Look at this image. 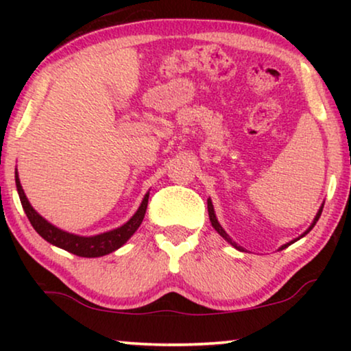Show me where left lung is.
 <instances>
[{
  "mask_svg": "<svg viewBox=\"0 0 351 351\" xmlns=\"http://www.w3.org/2000/svg\"><path fill=\"white\" fill-rule=\"evenodd\" d=\"M323 206H324V204H321V208L318 209V213H316V215H315V219H313V222H311V225H310V227H308V228H306V230H305V232H304V233H302L299 238H295V239H292V241H289V243L282 244V246H281L280 249H278V251H282V249H285V247H287V246H291V244H292V243H295V241H297V239L304 238L306 233H310V230L315 227V225H316V222H318V219H319V215H321V213H323ZM208 213H209V220H210V223H213V227H214V230H215V232H217V233L220 234V237H222V238L225 239V241H227V243H230V244H232V246H233L234 249H238V251H241V252H246V251H244V249H243L241 246H238V244H237V243H234V241H233V239L228 237V233H227V232H225V230L222 228V225H220V223H219V220H217V217H215V210H214V206H213V201H210V198H208Z\"/></svg>",
  "mask_w": 351,
  "mask_h": 351,
  "instance_id": "1",
  "label": "left lung"
}]
</instances>
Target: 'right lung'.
Segmentation results:
<instances>
[{
    "label": "right lung",
    "instance_id": "obj_1",
    "mask_svg": "<svg viewBox=\"0 0 351 351\" xmlns=\"http://www.w3.org/2000/svg\"><path fill=\"white\" fill-rule=\"evenodd\" d=\"M16 186H17L19 198H21L22 208L25 210L27 217L33 225V228L36 230V233L40 234L41 238H45L47 243L52 244V246L64 249V251L75 254V256L89 257V258L107 256V254L114 252L117 249L121 247L123 244H126L128 239L137 232L138 227H141L142 220L145 217L148 196H150V193H145L141 206H138V209L136 210V214H134L126 223L121 225V227L110 230V232H105V233L94 234V237H80V234L69 233L65 232V230H60L59 227H56V225H52L51 222H47L43 215H40L35 209H33V206L30 204V201H28L25 191H23L21 185V179H19L17 169H16Z\"/></svg>",
    "mask_w": 351,
    "mask_h": 351
}]
</instances>
